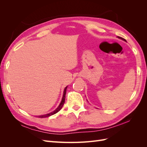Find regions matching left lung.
Listing matches in <instances>:
<instances>
[{"label":"left lung","mask_w":147,"mask_h":147,"mask_svg":"<svg viewBox=\"0 0 147 147\" xmlns=\"http://www.w3.org/2000/svg\"><path fill=\"white\" fill-rule=\"evenodd\" d=\"M118 38H120V39H121V40H124V41H126V40L124 38H122V37H118Z\"/></svg>","instance_id":"left-lung-1"}]
</instances>
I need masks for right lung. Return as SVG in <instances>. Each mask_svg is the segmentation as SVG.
<instances>
[{
	"label": "right lung",
	"mask_w": 147,
	"mask_h": 147,
	"mask_svg": "<svg viewBox=\"0 0 147 147\" xmlns=\"http://www.w3.org/2000/svg\"><path fill=\"white\" fill-rule=\"evenodd\" d=\"M67 86H66L64 89V94H63V99H62V100L60 104L59 105V106L57 107V108L53 111V112L50 113H48V114H46V115H39V116H37V117L38 118H46V117H50L51 116V115H54L56 113H57L59 112V111L62 109V107H63V106L64 105V102H65V94H66V90H67Z\"/></svg>",
	"instance_id": "add662e5"
}]
</instances>
